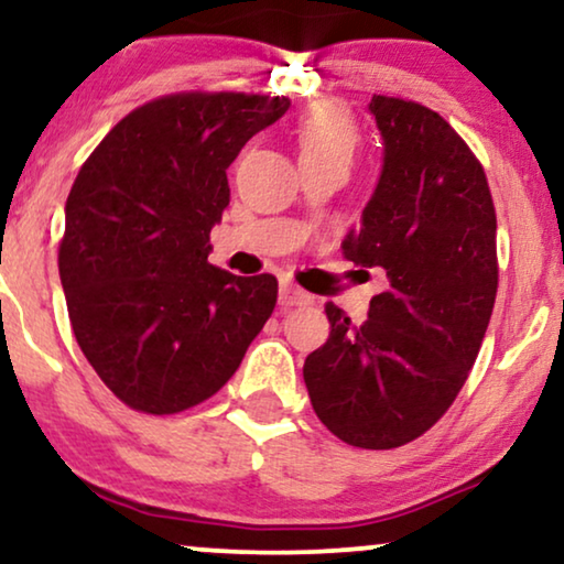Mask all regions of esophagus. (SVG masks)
I'll return each mask as SVG.
<instances>
[{
    "mask_svg": "<svg viewBox=\"0 0 564 564\" xmlns=\"http://www.w3.org/2000/svg\"><path fill=\"white\" fill-rule=\"evenodd\" d=\"M278 302H281V306H306L314 302V296L310 291L294 286V283H283L281 291H278Z\"/></svg>",
    "mask_w": 564,
    "mask_h": 564,
    "instance_id": "esophagus-1",
    "label": "esophagus"
}]
</instances>
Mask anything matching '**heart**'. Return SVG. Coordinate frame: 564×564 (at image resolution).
<instances>
[{
	"label": "heart",
	"mask_w": 564,
	"mask_h": 564,
	"mask_svg": "<svg viewBox=\"0 0 564 564\" xmlns=\"http://www.w3.org/2000/svg\"><path fill=\"white\" fill-rule=\"evenodd\" d=\"M296 139L302 156L350 162L358 147V129L340 102H319L299 120Z\"/></svg>",
	"instance_id": "1"
}]
</instances>
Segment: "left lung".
Listing matches in <instances>:
<instances>
[{
    "instance_id": "1",
    "label": "left lung",
    "mask_w": 564,
    "mask_h": 564,
    "mask_svg": "<svg viewBox=\"0 0 564 564\" xmlns=\"http://www.w3.org/2000/svg\"><path fill=\"white\" fill-rule=\"evenodd\" d=\"M384 164L343 254L384 270L356 327L327 304L329 337L304 360L317 417L345 444L397 448L452 408L498 294L495 206L482 164L438 112L373 95Z\"/></svg>"
}]
</instances>
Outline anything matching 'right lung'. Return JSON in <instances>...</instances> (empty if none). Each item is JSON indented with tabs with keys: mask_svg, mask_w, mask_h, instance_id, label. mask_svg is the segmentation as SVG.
I'll use <instances>...</instances> for the list:
<instances>
[{
	"mask_svg": "<svg viewBox=\"0 0 564 564\" xmlns=\"http://www.w3.org/2000/svg\"><path fill=\"white\" fill-rule=\"evenodd\" d=\"M289 97L180 93L112 126L66 198L58 273L74 337L105 387L149 415L231 379L278 299L275 275L208 262L227 167Z\"/></svg>",
	"mask_w": 564,
	"mask_h": 564,
	"instance_id": "1",
	"label": "right lung"
}]
</instances>
